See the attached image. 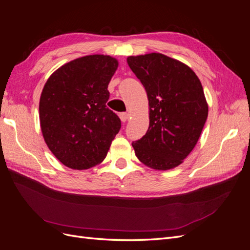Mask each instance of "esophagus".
<instances>
[{
    "label": "esophagus",
    "instance_id": "obj_1",
    "mask_svg": "<svg viewBox=\"0 0 250 250\" xmlns=\"http://www.w3.org/2000/svg\"><path fill=\"white\" fill-rule=\"evenodd\" d=\"M120 119H121V121H122L123 123L127 122L128 119H129V113H127V112L120 113Z\"/></svg>",
    "mask_w": 250,
    "mask_h": 250
}]
</instances>
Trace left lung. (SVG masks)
I'll return each instance as SVG.
<instances>
[{"instance_id": "left-lung-1", "label": "left lung", "mask_w": 250, "mask_h": 250, "mask_svg": "<svg viewBox=\"0 0 250 250\" xmlns=\"http://www.w3.org/2000/svg\"><path fill=\"white\" fill-rule=\"evenodd\" d=\"M127 63L149 101V127L132 143L135 155L149 168H175L196 146L208 119L201 82L190 66L161 53L129 56Z\"/></svg>"}]
</instances>
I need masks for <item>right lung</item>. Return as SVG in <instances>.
Instances as JSON below:
<instances>
[{
	"label": "right lung",
	"instance_id": "obj_1",
	"mask_svg": "<svg viewBox=\"0 0 250 250\" xmlns=\"http://www.w3.org/2000/svg\"><path fill=\"white\" fill-rule=\"evenodd\" d=\"M116 58L87 55L62 65L44 84L40 100L42 137L66 167L85 170L106 157L121 120L106 107Z\"/></svg>",
	"mask_w": 250,
	"mask_h": 250
}]
</instances>
